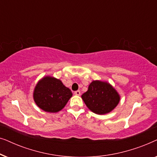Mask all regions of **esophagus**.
<instances>
[{"label":"esophagus","mask_w":157,"mask_h":157,"mask_svg":"<svg viewBox=\"0 0 157 157\" xmlns=\"http://www.w3.org/2000/svg\"><path fill=\"white\" fill-rule=\"evenodd\" d=\"M74 94L75 95H77V96H80L81 95V91H76L74 92Z\"/></svg>","instance_id":"1"}]
</instances>
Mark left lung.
Wrapping results in <instances>:
<instances>
[{
    "label": "left lung",
    "instance_id": "left-lung-1",
    "mask_svg": "<svg viewBox=\"0 0 157 157\" xmlns=\"http://www.w3.org/2000/svg\"><path fill=\"white\" fill-rule=\"evenodd\" d=\"M81 98L88 108L97 114L109 113L120 100L119 94L109 83L100 81H92Z\"/></svg>",
    "mask_w": 157,
    "mask_h": 157
}]
</instances>
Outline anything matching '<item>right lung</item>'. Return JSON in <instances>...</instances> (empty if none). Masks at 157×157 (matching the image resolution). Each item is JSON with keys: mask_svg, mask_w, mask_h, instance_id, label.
Masks as SVG:
<instances>
[{"mask_svg": "<svg viewBox=\"0 0 157 157\" xmlns=\"http://www.w3.org/2000/svg\"><path fill=\"white\" fill-rule=\"evenodd\" d=\"M72 96V92L59 79L43 78L36 86L33 98L37 106L46 112L61 111Z\"/></svg>", "mask_w": 157, "mask_h": 157, "instance_id": "1", "label": "right lung"}]
</instances>
